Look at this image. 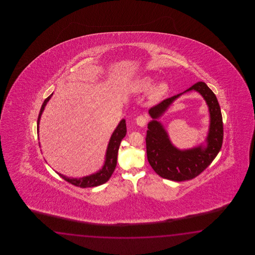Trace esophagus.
I'll return each mask as SVG.
<instances>
[{
    "instance_id": "esophagus-1",
    "label": "esophagus",
    "mask_w": 255,
    "mask_h": 255,
    "mask_svg": "<svg viewBox=\"0 0 255 255\" xmlns=\"http://www.w3.org/2000/svg\"><path fill=\"white\" fill-rule=\"evenodd\" d=\"M146 122H147V118L145 115H139L135 119V123L140 127H144L146 125Z\"/></svg>"
}]
</instances>
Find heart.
Returning a JSON list of instances; mask_svg holds the SVG:
<instances>
[{
	"mask_svg": "<svg viewBox=\"0 0 255 255\" xmlns=\"http://www.w3.org/2000/svg\"><path fill=\"white\" fill-rule=\"evenodd\" d=\"M157 80L156 76H146L142 77L139 80L135 82L134 89L137 92H146L149 90L155 82ZM168 90V84L165 82H161L157 84L156 87L152 89L151 98L152 99H158L161 98L165 93Z\"/></svg>",
	"mask_w": 255,
	"mask_h": 255,
	"instance_id": "b5f03b06",
	"label": "heart"
}]
</instances>
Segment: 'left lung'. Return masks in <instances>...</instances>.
<instances>
[{
	"label": "left lung",
	"mask_w": 255,
	"mask_h": 255,
	"mask_svg": "<svg viewBox=\"0 0 255 255\" xmlns=\"http://www.w3.org/2000/svg\"><path fill=\"white\" fill-rule=\"evenodd\" d=\"M195 90L206 100L211 114L210 131L207 137V146L180 151L174 147L168 134L157 120H152L147 126L146 157L154 171L163 179L184 181L194 179L206 169L221 150L223 141V123L220 105L215 94L204 82H197L185 92ZM181 94L166 98L148 110L152 119H158L169 105Z\"/></svg>",
	"instance_id": "8db88e82"
}]
</instances>
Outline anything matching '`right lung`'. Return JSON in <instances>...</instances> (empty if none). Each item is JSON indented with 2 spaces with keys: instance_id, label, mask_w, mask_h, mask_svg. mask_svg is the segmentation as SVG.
I'll list each match as a JSON object with an SVG mask.
<instances>
[{
  "instance_id": "1",
  "label": "right lung",
  "mask_w": 255,
  "mask_h": 255,
  "mask_svg": "<svg viewBox=\"0 0 255 255\" xmlns=\"http://www.w3.org/2000/svg\"><path fill=\"white\" fill-rule=\"evenodd\" d=\"M52 96H53V94H51L48 98H45V100L43 101V105L41 107L40 112H39L38 120H37V131L39 130V121H40L42 112L43 111L45 105L48 102L49 99ZM126 134H127V126H126V120H123L120 122V125L118 126V128H116L113 135L110 138L108 150H107V155H106V162H105L102 169L100 171H98V173L93 174V175L84 177L81 179H71V178L65 177L62 174L58 173L60 177L71 184L75 185L76 187H80V188H91V187H97L99 185L106 183L114 172L115 168L117 166L118 152L120 148V143L125 137Z\"/></svg>"
}]
</instances>
